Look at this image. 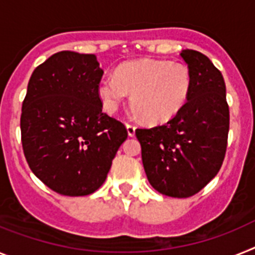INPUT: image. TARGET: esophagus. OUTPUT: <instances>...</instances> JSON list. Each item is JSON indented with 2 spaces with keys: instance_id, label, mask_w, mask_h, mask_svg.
<instances>
[{
  "instance_id": "34e87169",
  "label": "esophagus",
  "mask_w": 255,
  "mask_h": 255,
  "mask_svg": "<svg viewBox=\"0 0 255 255\" xmlns=\"http://www.w3.org/2000/svg\"><path fill=\"white\" fill-rule=\"evenodd\" d=\"M126 127H127L128 136H131V137H133V136H134V132H136V127H134L133 124H129V123L126 124Z\"/></svg>"
}]
</instances>
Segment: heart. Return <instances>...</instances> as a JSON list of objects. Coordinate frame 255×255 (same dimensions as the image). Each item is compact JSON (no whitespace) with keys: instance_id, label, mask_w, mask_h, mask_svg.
Wrapping results in <instances>:
<instances>
[{"instance_id":"1","label":"heart","mask_w":255,"mask_h":255,"mask_svg":"<svg viewBox=\"0 0 255 255\" xmlns=\"http://www.w3.org/2000/svg\"><path fill=\"white\" fill-rule=\"evenodd\" d=\"M192 89L187 65L164 59L127 62L98 83V95L108 113H115L132 93L133 113L150 124H163L184 109Z\"/></svg>"}]
</instances>
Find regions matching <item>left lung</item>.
<instances>
[{"label":"left lung","mask_w":255,"mask_h":255,"mask_svg":"<svg viewBox=\"0 0 255 255\" xmlns=\"http://www.w3.org/2000/svg\"><path fill=\"white\" fill-rule=\"evenodd\" d=\"M192 89L183 110L167 124L137 128L145 174L159 193L187 198L219 172L227 150L230 109L224 79L200 51L183 50Z\"/></svg>","instance_id":"8db88e82"}]
</instances>
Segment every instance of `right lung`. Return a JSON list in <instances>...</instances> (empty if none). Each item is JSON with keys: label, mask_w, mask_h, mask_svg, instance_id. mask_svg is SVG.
<instances>
[{"label": "right lung", "mask_w": 255, "mask_h": 255, "mask_svg": "<svg viewBox=\"0 0 255 255\" xmlns=\"http://www.w3.org/2000/svg\"><path fill=\"white\" fill-rule=\"evenodd\" d=\"M95 54L59 51L35 68L22 106L20 131L32 172L63 196L101 187L127 140L122 122L102 111Z\"/></svg>", "instance_id": "1"}]
</instances>
